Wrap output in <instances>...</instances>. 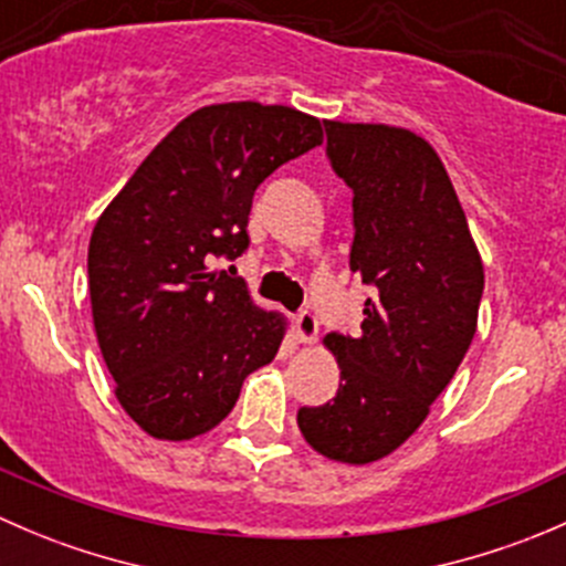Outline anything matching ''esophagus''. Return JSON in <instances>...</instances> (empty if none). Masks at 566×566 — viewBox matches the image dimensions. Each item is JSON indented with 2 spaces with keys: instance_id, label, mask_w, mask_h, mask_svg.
<instances>
[{
  "instance_id": "34e87169",
  "label": "esophagus",
  "mask_w": 566,
  "mask_h": 566,
  "mask_svg": "<svg viewBox=\"0 0 566 566\" xmlns=\"http://www.w3.org/2000/svg\"><path fill=\"white\" fill-rule=\"evenodd\" d=\"M295 331H298L301 342L312 345V342L317 339V317L312 315L310 310L298 312V317H295Z\"/></svg>"
}]
</instances>
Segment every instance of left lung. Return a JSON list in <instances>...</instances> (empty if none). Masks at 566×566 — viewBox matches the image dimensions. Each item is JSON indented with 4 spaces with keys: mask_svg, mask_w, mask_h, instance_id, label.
I'll list each match as a JSON object with an SVG mask.
<instances>
[{
    "mask_svg": "<svg viewBox=\"0 0 566 566\" xmlns=\"http://www.w3.org/2000/svg\"><path fill=\"white\" fill-rule=\"evenodd\" d=\"M334 172L353 188L350 271L378 293L361 334H328L339 364L334 402L301 408L323 458L367 465L402 447L449 386L476 334L484 265L441 158L384 123L325 119Z\"/></svg>",
    "mask_w": 566,
    "mask_h": 566,
    "instance_id": "8db88e82",
    "label": "left lung"
}]
</instances>
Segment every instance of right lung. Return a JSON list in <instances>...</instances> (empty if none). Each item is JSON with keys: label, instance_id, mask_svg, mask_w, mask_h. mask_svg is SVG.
Listing matches in <instances>:
<instances>
[{"label": "right lung", "instance_id": "right-lung-1", "mask_svg": "<svg viewBox=\"0 0 566 566\" xmlns=\"http://www.w3.org/2000/svg\"><path fill=\"white\" fill-rule=\"evenodd\" d=\"M323 145L312 114L232 101L202 106L106 205L90 238L93 323L125 413L158 441L227 419L243 380L279 353L287 319L243 279L213 271L249 247L256 186Z\"/></svg>", "mask_w": 566, "mask_h": 566}]
</instances>
